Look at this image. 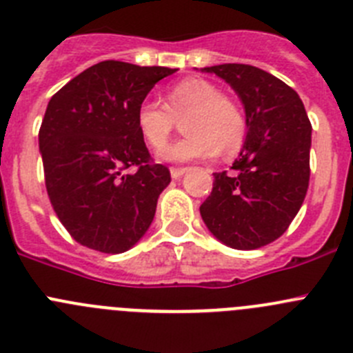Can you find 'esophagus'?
Wrapping results in <instances>:
<instances>
[{
    "label": "esophagus",
    "mask_w": 353,
    "mask_h": 353,
    "mask_svg": "<svg viewBox=\"0 0 353 353\" xmlns=\"http://www.w3.org/2000/svg\"><path fill=\"white\" fill-rule=\"evenodd\" d=\"M186 170V167H172V169H170V176H172V179H179Z\"/></svg>",
    "instance_id": "1"
}]
</instances>
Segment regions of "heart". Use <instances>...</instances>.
<instances>
[{"instance_id":"b5f03b06","label":"heart","mask_w":353,"mask_h":353,"mask_svg":"<svg viewBox=\"0 0 353 353\" xmlns=\"http://www.w3.org/2000/svg\"><path fill=\"white\" fill-rule=\"evenodd\" d=\"M183 118L186 136L161 151V160H207L217 151L232 157L245 143L247 120L242 108L203 78L179 81L167 88L163 104L144 99L136 111L137 130L153 150L165 146Z\"/></svg>"}]
</instances>
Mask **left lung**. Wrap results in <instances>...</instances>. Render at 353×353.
I'll list each match as a JSON object with an SVG mask.
<instances>
[{
  "instance_id": "left-lung-1",
  "label": "left lung",
  "mask_w": 353,
  "mask_h": 353,
  "mask_svg": "<svg viewBox=\"0 0 353 353\" xmlns=\"http://www.w3.org/2000/svg\"><path fill=\"white\" fill-rule=\"evenodd\" d=\"M228 81L245 108L247 137L232 174H214L200 205L216 239L240 251L275 242L301 209L310 183L312 123L289 85L249 64L203 68Z\"/></svg>"
}]
</instances>
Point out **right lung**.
<instances>
[{
  "mask_svg": "<svg viewBox=\"0 0 353 353\" xmlns=\"http://www.w3.org/2000/svg\"><path fill=\"white\" fill-rule=\"evenodd\" d=\"M176 71L102 61L52 95L39 127L45 186L59 221L81 245L120 254L150 228L170 172L151 158L136 111Z\"/></svg>",
  "mask_w": 353,
  "mask_h": 353,
  "instance_id": "right-lung-1",
  "label": "right lung"
}]
</instances>
